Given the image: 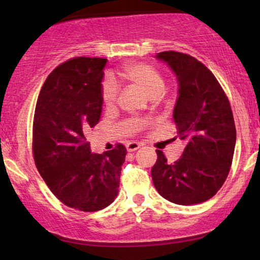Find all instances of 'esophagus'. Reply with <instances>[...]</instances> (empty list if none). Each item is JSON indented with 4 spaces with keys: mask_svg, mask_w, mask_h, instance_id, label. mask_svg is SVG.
<instances>
[{
    "mask_svg": "<svg viewBox=\"0 0 260 260\" xmlns=\"http://www.w3.org/2000/svg\"><path fill=\"white\" fill-rule=\"evenodd\" d=\"M142 147L141 143H137V142H127L126 143V149L127 151H136L137 149Z\"/></svg>",
    "mask_w": 260,
    "mask_h": 260,
    "instance_id": "esophagus-1",
    "label": "esophagus"
}]
</instances>
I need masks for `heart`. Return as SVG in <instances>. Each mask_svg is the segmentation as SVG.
Wrapping results in <instances>:
<instances>
[{"mask_svg":"<svg viewBox=\"0 0 260 260\" xmlns=\"http://www.w3.org/2000/svg\"><path fill=\"white\" fill-rule=\"evenodd\" d=\"M119 74L143 88L149 97L162 93L165 88L161 74L147 63L130 62L123 67ZM117 94H118V86L116 81L110 77L106 78L103 84V102L106 105H111L116 101Z\"/></svg>","mask_w":260,"mask_h":260,"instance_id":"heart-1","label":"heart"}]
</instances>
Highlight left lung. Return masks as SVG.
Masks as SVG:
<instances>
[{"label":"left lung","mask_w":260,"mask_h":260,"mask_svg":"<svg viewBox=\"0 0 260 260\" xmlns=\"http://www.w3.org/2000/svg\"><path fill=\"white\" fill-rule=\"evenodd\" d=\"M177 80L173 118L177 137L187 142L181 157L169 165L161 150L151 168L159 195L176 205H197L214 197L225 182L236 148V125L229 99L211 71L179 52L155 55Z\"/></svg>","instance_id":"8db88e82"}]
</instances>
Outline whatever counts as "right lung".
<instances>
[{
    "label": "right lung",
    "mask_w": 260,
    "mask_h": 260,
    "mask_svg": "<svg viewBox=\"0 0 260 260\" xmlns=\"http://www.w3.org/2000/svg\"><path fill=\"white\" fill-rule=\"evenodd\" d=\"M102 58H74L49 74L39 94L33 124L37 168L62 204L84 212L111 205L118 195L126 149L92 152L87 134L103 110Z\"/></svg>",
    "instance_id": "obj_1"
}]
</instances>
